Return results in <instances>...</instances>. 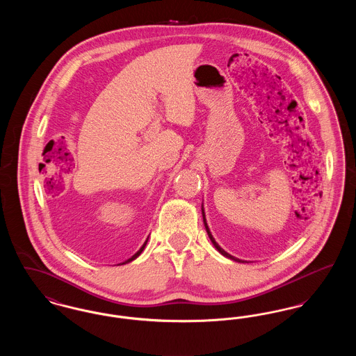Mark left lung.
Wrapping results in <instances>:
<instances>
[{
	"label": "left lung",
	"instance_id": "obj_1",
	"mask_svg": "<svg viewBox=\"0 0 356 356\" xmlns=\"http://www.w3.org/2000/svg\"><path fill=\"white\" fill-rule=\"evenodd\" d=\"M202 213H203V221H204V227H205V231H207V234H208V237L211 238V241H212V244H213V247L220 252L222 256H225L227 259H229V260H234V261H237V263H244V260H240V259H237L235 256H232V254H228V252H225L222 248H221L220 245L216 243V240H215V237L212 236V234H211V231H209V227H208V224H207V219H205V212H204V207L203 204H202ZM247 263V261H245Z\"/></svg>",
	"mask_w": 356,
	"mask_h": 356
}]
</instances>
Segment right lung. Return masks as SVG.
Instances as JSON below:
<instances>
[{"label": "right lung", "instance_id": "right-lung-1", "mask_svg": "<svg viewBox=\"0 0 356 356\" xmlns=\"http://www.w3.org/2000/svg\"><path fill=\"white\" fill-rule=\"evenodd\" d=\"M148 238H149V236L147 237V240H145V241H144V244H143V245H141V248H140V250H138V251H137V252H136V254H134V256H132V257H129V259H128V260H125V261H122V263H120V264H127V263H131V261H132V260H135L136 257H138V256H140V254H141V252H143V251H144V248H145V245H147V243H148Z\"/></svg>", "mask_w": 356, "mask_h": 356}]
</instances>
